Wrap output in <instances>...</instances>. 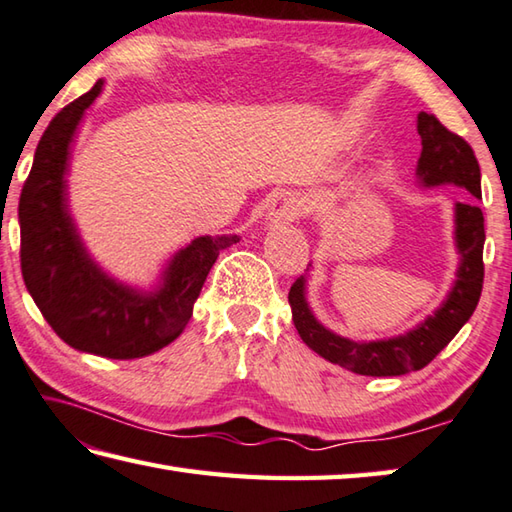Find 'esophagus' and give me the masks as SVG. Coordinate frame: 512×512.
I'll list each match as a JSON object with an SVG mask.
<instances>
[{"mask_svg":"<svg viewBox=\"0 0 512 512\" xmlns=\"http://www.w3.org/2000/svg\"><path fill=\"white\" fill-rule=\"evenodd\" d=\"M304 203L300 197H295L291 192L277 194L271 199L266 210V224H284V221H293L302 215Z\"/></svg>","mask_w":512,"mask_h":512,"instance_id":"1","label":"esophagus"}]
</instances>
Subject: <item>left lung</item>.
<instances>
[{"instance_id":"obj_1","label":"left lung","mask_w":512,"mask_h":512,"mask_svg":"<svg viewBox=\"0 0 512 512\" xmlns=\"http://www.w3.org/2000/svg\"><path fill=\"white\" fill-rule=\"evenodd\" d=\"M416 129L423 145L416 165L418 183L423 188L459 185L475 199H481V170L472 147L425 111L416 116ZM483 241L486 232L481 208L477 203H454V246L459 253L457 280L439 309L401 336L360 342L324 327L306 300L309 273L297 277L288 291L295 329L306 347L353 374L401 376L423 369L439 356L441 349L448 347V342L477 309L483 286Z\"/></svg>"}]
</instances>
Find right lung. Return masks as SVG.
Here are the masks:
<instances>
[{
  "label": "right lung",
  "instance_id": "1",
  "mask_svg": "<svg viewBox=\"0 0 512 512\" xmlns=\"http://www.w3.org/2000/svg\"><path fill=\"white\" fill-rule=\"evenodd\" d=\"M98 80L55 116L37 143L20 197L22 275L33 302L69 347L102 358H143L170 345L192 318V306L221 250L239 235H203L176 250L150 291L102 271L69 210L71 145Z\"/></svg>",
  "mask_w": 512,
  "mask_h": 512
}]
</instances>
